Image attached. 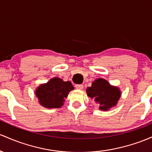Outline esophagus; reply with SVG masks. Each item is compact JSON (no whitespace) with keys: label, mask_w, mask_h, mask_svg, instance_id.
Instances as JSON below:
<instances>
[{"label":"esophagus","mask_w":152,"mask_h":152,"mask_svg":"<svg viewBox=\"0 0 152 152\" xmlns=\"http://www.w3.org/2000/svg\"><path fill=\"white\" fill-rule=\"evenodd\" d=\"M75 88H76V89H77V90H83V85H76Z\"/></svg>","instance_id":"34e87169"}]
</instances>
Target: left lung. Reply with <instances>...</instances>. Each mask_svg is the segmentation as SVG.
I'll return each mask as SVG.
<instances>
[{
    "mask_svg": "<svg viewBox=\"0 0 152 152\" xmlns=\"http://www.w3.org/2000/svg\"><path fill=\"white\" fill-rule=\"evenodd\" d=\"M87 95L98 105V108L107 111L115 106L121 96L119 88L113 86L103 78H98L86 89Z\"/></svg>",
    "mask_w": 152,
    "mask_h": 152,
    "instance_id": "obj_1",
    "label": "left lung"
}]
</instances>
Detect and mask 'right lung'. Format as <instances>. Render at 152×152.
I'll return each instance as SVG.
<instances>
[{"instance_id": "right-lung-1", "label": "right lung", "mask_w": 152, "mask_h": 152, "mask_svg": "<svg viewBox=\"0 0 152 152\" xmlns=\"http://www.w3.org/2000/svg\"><path fill=\"white\" fill-rule=\"evenodd\" d=\"M71 82H64L59 77H53L47 83L41 84L35 90L39 103L47 108H59L64 105L71 90H74Z\"/></svg>"}]
</instances>
